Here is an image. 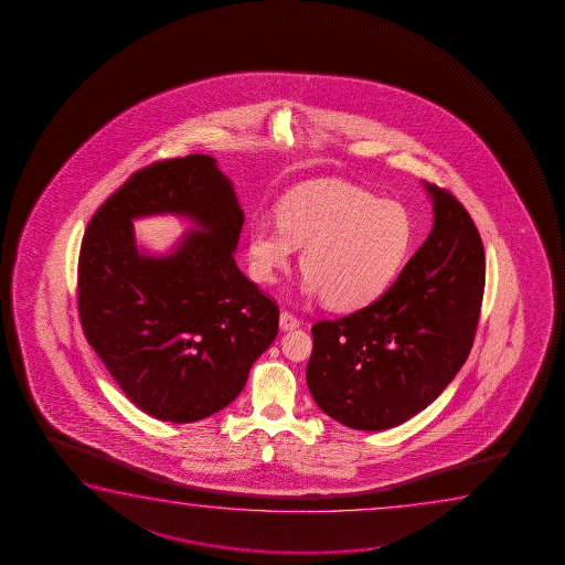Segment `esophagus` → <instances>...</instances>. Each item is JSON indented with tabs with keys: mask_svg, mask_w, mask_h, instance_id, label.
<instances>
[{
	"mask_svg": "<svg viewBox=\"0 0 565 565\" xmlns=\"http://www.w3.org/2000/svg\"><path fill=\"white\" fill-rule=\"evenodd\" d=\"M299 318L295 317V315H291V312H281L279 315V328L281 330H295V328H299Z\"/></svg>",
	"mask_w": 565,
	"mask_h": 565,
	"instance_id": "34e87169",
	"label": "esophagus"
}]
</instances>
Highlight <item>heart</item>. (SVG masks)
I'll list each match as a JSON object with an SVG mask.
<instances>
[{"instance_id": "b5f03b06", "label": "heart", "mask_w": 565, "mask_h": 565, "mask_svg": "<svg viewBox=\"0 0 565 565\" xmlns=\"http://www.w3.org/2000/svg\"><path fill=\"white\" fill-rule=\"evenodd\" d=\"M278 225L255 222L247 233L250 278L274 284L295 247H302L305 291L335 310L374 301L402 270L413 239L409 212L399 202L341 181L297 186L279 201Z\"/></svg>"}]
</instances>
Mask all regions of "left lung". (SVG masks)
<instances>
[{"label": "left lung", "instance_id": "obj_1", "mask_svg": "<svg viewBox=\"0 0 565 565\" xmlns=\"http://www.w3.org/2000/svg\"><path fill=\"white\" fill-rule=\"evenodd\" d=\"M433 232L369 307L312 326L310 395L355 430H386L428 407L471 353L484 294V248L448 189L426 185Z\"/></svg>", "mask_w": 565, "mask_h": 565}]
</instances>
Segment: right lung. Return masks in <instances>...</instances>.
Segmentation results:
<instances>
[{"label":"right lung","mask_w":565,"mask_h":565,"mask_svg":"<svg viewBox=\"0 0 565 565\" xmlns=\"http://www.w3.org/2000/svg\"><path fill=\"white\" fill-rule=\"evenodd\" d=\"M193 216L168 257L138 255L132 216ZM243 212L210 156L135 171L88 222L77 268L86 341L117 386L150 417L194 423L224 409L278 335L279 309L237 268Z\"/></svg>","instance_id":"right-lung-1"}]
</instances>
